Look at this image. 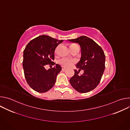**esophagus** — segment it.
<instances>
[{"label":"esophagus","mask_w":130,"mask_h":130,"mask_svg":"<svg viewBox=\"0 0 130 130\" xmlns=\"http://www.w3.org/2000/svg\"><path fill=\"white\" fill-rule=\"evenodd\" d=\"M66 69V67H64V66H62V70H65Z\"/></svg>","instance_id":"1"}]
</instances>
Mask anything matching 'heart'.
Masks as SVG:
<instances>
[{"mask_svg": "<svg viewBox=\"0 0 130 130\" xmlns=\"http://www.w3.org/2000/svg\"><path fill=\"white\" fill-rule=\"evenodd\" d=\"M75 45H77L71 44V45H70V47L73 46ZM76 61L75 59H70L68 58H63L59 61V63L63 66L68 67H70L72 65H73L76 63Z\"/></svg>", "mask_w": 130, "mask_h": 130, "instance_id": "b5f03b06", "label": "heart"}]
</instances>
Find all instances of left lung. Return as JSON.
I'll return each instance as SVG.
<instances>
[{
    "mask_svg": "<svg viewBox=\"0 0 130 130\" xmlns=\"http://www.w3.org/2000/svg\"><path fill=\"white\" fill-rule=\"evenodd\" d=\"M72 43L79 44L81 47V57L76 64L75 75L69 82L72 87L81 93H85L95 89L99 84L105 69V56L100 46L95 41L85 36L68 40ZM84 73L80 75L81 69Z\"/></svg>",
    "mask_w": 130,
    "mask_h": 130,
    "instance_id": "left-lung-1",
    "label": "left lung"
}]
</instances>
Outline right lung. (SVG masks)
I'll return each instance as SVG.
<instances>
[{
	"mask_svg": "<svg viewBox=\"0 0 130 130\" xmlns=\"http://www.w3.org/2000/svg\"><path fill=\"white\" fill-rule=\"evenodd\" d=\"M63 41L43 35L31 40L26 46L23 54V69L28 84L35 91L45 92L54 86L62 67L58 64L48 70L45 67L52 64L55 48Z\"/></svg>",
	"mask_w": 130,
	"mask_h": 130,
	"instance_id": "1",
	"label": "right lung"
}]
</instances>
